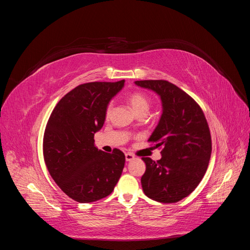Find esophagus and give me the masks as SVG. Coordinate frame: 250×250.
Returning <instances> with one entry per match:
<instances>
[{
    "mask_svg": "<svg viewBox=\"0 0 250 250\" xmlns=\"http://www.w3.org/2000/svg\"><path fill=\"white\" fill-rule=\"evenodd\" d=\"M125 158H126V162H131L134 160V155L131 153H126Z\"/></svg>",
    "mask_w": 250,
    "mask_h": 250,
    "instance_id": "1",
    "label": "esophagus"
}]
</instances>
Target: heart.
<instances>
[{
    "label": "heart",
    "mask_w": 250,
    "mask_h": 250,
    "mask_svg": "<svg viewBox=\"0 0 250 250\" xmlns=\"http://www.w3.org/2000/svg\"><path fill=\"white\" fill-rule=\"evenodd\" d=\"M128 102H129L132 110L135 115H141V113H146L150 108V100L142 93H132L128 96ZM112 109V104L109 103L106 107V116L109 117Z\"/></svg>",
    "instance_id": "1"
}]
</instances>
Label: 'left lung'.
I'll return each instance as SVG.
<instances>
[{"label": "left lung", "mask_w": 250, "mask_h": 250, "mask_svg": "<svg viewBox=\"0 0 250 250\" xmlns=\"http://www.w3.org/2000/svg\"><path fill=\"white\" fill-rule=\"evenodd\" d=\"M135 84L161 98L163 112L149 142L163 148L154 162L143 157L146 171L141 178L147 197L174 203L190 195L207 172L211 153L209 128L199 105L183 89L166 80H141Z\"/></svg>", "instance_id": "8db88e82"}]
</instances>
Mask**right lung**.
I'll return each mask as SVG.
<instances>
[{
    "label": "right lung",
    "mask_w": 250,
    "mask_h": 250,
    "mask_svg": "<svg viewBox=\"0 0 250 250\" xmlns=\"http://www.w3.org/2000/svg\"><path fill=\"white\" fill-rule=\"evenodd\" d=\"M123 86L124 80L80 84L62 97L49 118L43 134L44 163L57 186L75 201L106 197L122 174L124 153L98 150L94 135L104 124L108 103Z\"/></svg>",
    "instance_id": "right-lung-1"
}]
</instances>
